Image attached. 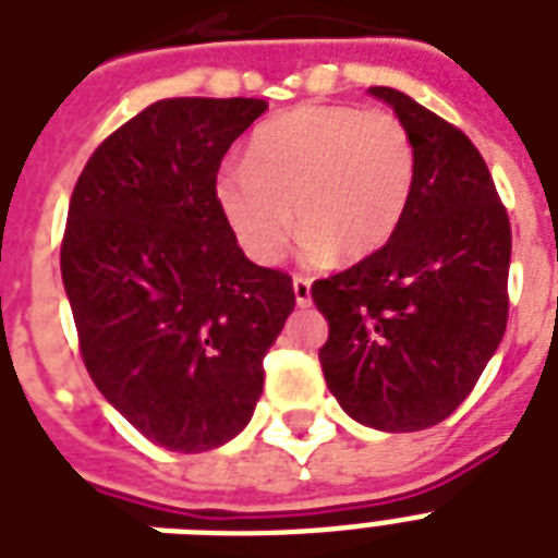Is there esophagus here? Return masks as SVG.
<instances>
[{
    "instance_id": "obj_1",
    "label": "esophagus",
    "mask_w": 558,
    "mask_h": 558,
    "mask_svg": "<svg viewBox=\"0 0 558 558\" xmlns=\"http://www.w3.org/2000/svg\"><path fill=\"white\" fill-rule=\"evenodd\" d=\"M292 289H295V304L298 306H306L310 301H313V280H310V278H301V275H298V278L292 280Z\"/></svg>"
}]
</instances>
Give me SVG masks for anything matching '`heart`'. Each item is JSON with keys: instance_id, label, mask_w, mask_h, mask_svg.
<instances>
[{"instance_id": "b5f03b06", "label": "heart", "mask_w": 558, "mask_h": 558, "mask_svg": "<svg viewBox=\"0 0 558 558\" xmlns=\"http://www.w3.org/2000/svg\"><path fill=\"white\" fill-rule=\"evenodd\" d=\"M414 179V142L393 112L310 104L254 130L243 168L217 177V205L254 263L278 260L292 217L310 260L353 263L393 236Z\"/></svg>"}]
</instances>
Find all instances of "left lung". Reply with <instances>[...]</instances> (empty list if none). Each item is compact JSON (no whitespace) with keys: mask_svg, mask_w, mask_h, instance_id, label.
<instances>
[{"mask_svg":"<svg viewBox=\"0 0 558 558\" xmlns=\"http://www.w3.org/2000/svg\"><path fill=\"white\" fill-rule=\"evenodd\" d=\"M367 92L411 133L414 193L379 252L313 283L330 324L318 359L356 423L420 432L472 393L501 344L512 231L486 161L458 126L405 92Z\"/></svg>","mask_w":558,"mask_h":558,"instance_id":"left-lung-1","label":"left lung"}]
</instances>
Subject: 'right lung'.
<instances>
[{
    "label": "right lung",
    "mask_w": 558,
    "mask_h": 558,
    "mask_svg": "<svg viewBox=\"0 0 558 558\" xmlns=\"http://www.w3.org/2000/svg\"><path fill=\"white\" fill-rule=\"evenodd\" d=\"M266 109L156 100L92 153L69 202L60 271L83 365L161 449L243 432L295 310L292 278L248 260L217 205L222 156Z\"/></svg>",
    "instance_id": "1"
}]
</instances>
